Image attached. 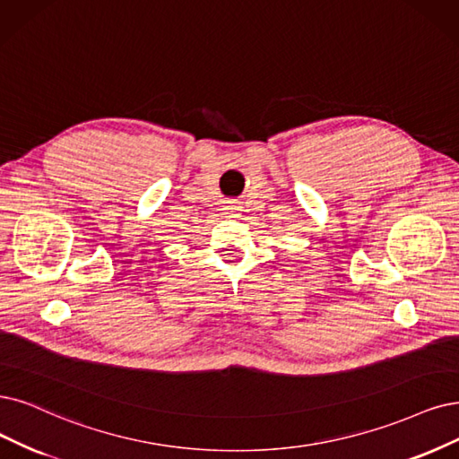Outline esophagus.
<instances>
[{"label": "esophagus", "mask_w": 459, "mask_h": 459, "mask_svg": "<svg viewBox=\"0 0 459 459\" xmlns=\"http://www.w3.org/2000/svg\"><path fill=\"white\" fill-rule=\"evenodd\" d=\"M225 213H227V217H240V213H242V206L236 200H229L227 204H225Z\"/></svg>", "instance_id": "34e87169"}]
</instances>
